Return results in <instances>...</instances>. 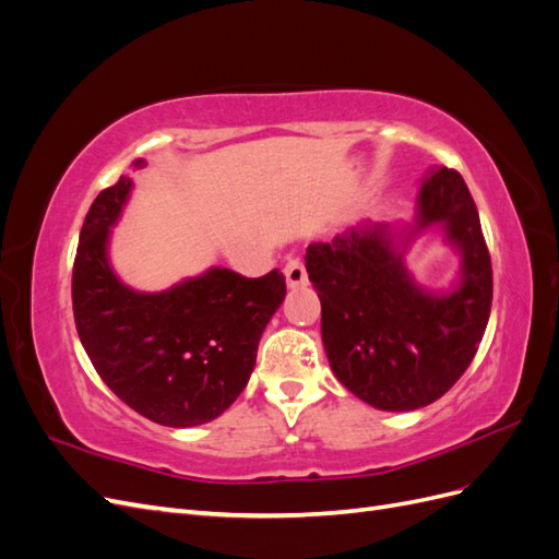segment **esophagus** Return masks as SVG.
I'll return each mask as SVG.
<instances>
[{"mask_svg": "<svg viewBox=\"0 0 559 559\" xmlns=\"http://www.w3.org/2000/svg\"><path fill=\"white\" fill-rule=\"evenodd\" d=\"M284 277H286V284H289L292 289H296V286H302L308 282L306 265H302L300 259H289V263L284 265Z\"/></svg>", "mask_w": 559, "mask_h": 559, "instance_id": "obj_1", "label": "esophagus"}]
</instances>
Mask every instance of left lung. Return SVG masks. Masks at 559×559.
Segmentation results:
<instances>
[{"label":"left lung","instance_id":"left-lung-1","mask_svg":"<svg viewBox=\"0 0 559 559\" xmlns=\"http://www.w3.org/2000/svg\"><path fill=\"white\" fill-rule=\"evenodd\" d=\"M443 224L460 247L462 284L431 296L408 277L382 226L352 228L308 247L321 300V337L335 378L380 411H415L464 376L492 310V261L468 186L431 167L419 189L417 230Z\"/></svg>","mask_w":559,"mask_h":559}]
</instances>
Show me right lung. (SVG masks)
Listing matches in <instances>:
<instances>
[{
  "label": "right lung",
  "instance_id": "right-lung-1",
  "mask_svg": "<svg viewBox=\"0 0 559 559\" xmlns=\"http://www.w3.org/2000/svg\"><path fill=\"white\" fill-rule=\"evenodd\" d=\"M130 186L121 177L99 191L81 228L72 270L81 345L132 411L163 427L205 425L247 386L286 282L277 267L263 277L212 267L163 294L128 289L107 263V240Z\"/></svg>",
  "mask_w": 559,
  "mask_h": 559
}]
</instances>
